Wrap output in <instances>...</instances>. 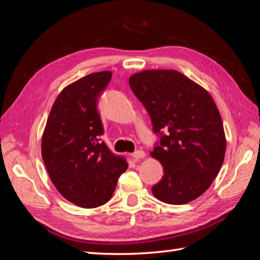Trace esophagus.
I'll return each instance as SVG.
<instances>
[{
  "label": "esophagus",
  "mask_w": 260,
  "mask_h": 260,
  "mask_svg": "<svg viewBox=\"0 0 260 260\" xmlns=\"http://www.w3.org/2000/svg\"><path fill=\"white\" fill-rule=\"evenodd\" d=\"M132 157L135 159H143L146 157V152L142 151V150H138V151L132 153Z\"/></svg>",
  "instance_id": "esophagus-1"
}]
</instances>
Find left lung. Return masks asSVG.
Returning a JSON list of instances; mask_svg holds the SVG:
<instances>
[{"instance_id":"left-lung-1","label":"left lung","mask_w":260,"mask_h":260,"mask_svg":"<svg viewBox=\"0 0 260 260\" xmlns=\"http://www.w3.org/2000/svg\"><path fill=\"white\" fill-rule=\"evenodd\" d=\"M129 83L147 109L153 132L161 135L160 146L150 153L165 172L152 187L153 196L169 205L197 199L215 180L226 153L222 120L212 96L176 70H145L132 74Z\"/></svg>"}]
</instances>
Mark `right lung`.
Returning a JSON list of instances; mask_svg holds the SVG:
<instances>
[{
  "label": "right lung",
  "mask_w": 260,
  "mask_h": 260,
  "mask_svg": "<svg viewBox=\"0 0 260 260\" xmlns=\"http://www.w3.org/2000/svg\"><path fill=\"white\" fill-rule=\"evenodd\" d=\"M111 71L88 74L67 85L51 108L42 136V158L57 191L81 208L110 200L119 177L128 168L122 155L100 141L103 125L99 98Z\"/></svg>",
  "instance_id": "obj_1"
}]
</instances>
